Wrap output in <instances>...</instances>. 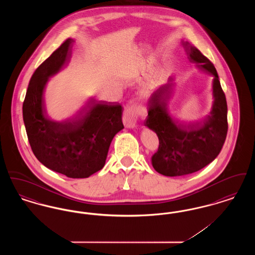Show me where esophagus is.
I'll list each match as a JSON object with an SVG mask.
<instances>
[{
  "instance_id": "34e87169",
  "label": "esophagus",
  "mask_w": 255,
  "mask_h": 255,
  "mask_svg": "<svg viewBox=\"0 0 255 255\" xmlns=\"http://www.w3.org/2000/svg\"><path fill=\"white\" fill-rule=\"evenodd\" d=\"M144 115V111L137 105H129L124 110L123 123L127 128H135L139 116Z\"/></svg>"
}]
</instances>
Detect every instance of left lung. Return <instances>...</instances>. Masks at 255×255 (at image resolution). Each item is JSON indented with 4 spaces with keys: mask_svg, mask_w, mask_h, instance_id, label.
<instances>
[{
    "mask_svg": "<svg viewBox=\"0 0 255 255\" xmlns=\"http://www.w3.org/2000/svg\"><path fill=\"white\" fill-rule=\"evenodd\" d=\"M182 46L190 62L213 75L214 101L205 120L184 122L173 119L167 111L173 83L159 87L149 98L145 126L157 133L159 140L152 165L167 177L184 176L204 168L218 156L228 133L227 99L214 65L188 42H182Z\"/></svg>",
    "mask_w": 255,
    "mask_h": 255,
    "instance_id": "8db88e82",
    "label": "left lung"
}]
</instances>
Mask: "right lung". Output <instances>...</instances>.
Here are the masks:
<instances>
[{
	"label": "right lung",
	"instance_id": "obj_1",
	"mask_svg": "<svg viewBox=\"0 0 255 255\" xmlns=\"http://www.w3.org/2000/svg\"><path fill=\"white\" fill-rule=\"evenodd\" d=\"M73 39H67L32 74L23 103V119L30 147L49 169L73 179L102 169L114 136L124 128L118 102L95 100L72 119L55 122L45 113L44 91L49 77L68 65Z\"/></svg>",
	"mask_w": 255,
	"mask_h": 255
}]
</instances>
